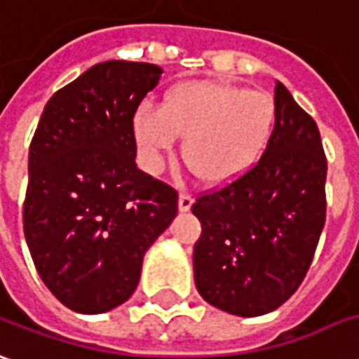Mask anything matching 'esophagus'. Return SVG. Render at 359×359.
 <instances>
[{
    "label": "esophagus",
    "instance_id": "1",
    "mask_svg": "<svg viewBox=\"0 0 359 359\" xmlns=\"http://www.w3.org/2000/svg\"><path fill=\"white\" fill-rule=\"evenodd\" d=\"M192 202H194V198H192V194H189V192H180V196H179V210L180 212H189L190 206H192Z\"/></svg>",
    "mask_w": 359,
    "mask_h": 359
}]
</instances>
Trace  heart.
<instances>
[{
	"instance_id": "heart-1",
	"label": "heart",
	"mask_w": 359,
	"mask_h": 359,
	"mask_svg": "<svg viewBox=\"0 0 359 359\" xmlns=\"http://www.w3.org/2000/svg\"><path fill=\"white\" fill-rule=\"evenodd\" d=\"M277 123L273 97L224 82H187L163 106H141L133 131L149 167L159 169L177 135L182 157L200 179L220 184L238 179L262 157Z\"/></svg>"
}]
</instances>
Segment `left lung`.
Wrapping results in <instances>:
<instances>
[{"mask_svg": "<svg viewBox=\"0 0 359 359\" xmlns=\"http://www.w3.org/2000/svg\"><path fill=\"white\" fill-rule=\"evenodd\" d=\"M275 109L262 159L192 204L202 224L192 253L196 289L238 316H262L291 299L326 220V155L316 121L281 82Z\"/></svg>", "mask_w": 359, "mask_h": 359, "instance_id": "left-lung-1", "label": "left lung"}]
</instances>
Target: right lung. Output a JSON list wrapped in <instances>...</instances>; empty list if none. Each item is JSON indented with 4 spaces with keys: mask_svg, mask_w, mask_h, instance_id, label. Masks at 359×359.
<instances>
[{
    "mask_svg": "<svg viewBox=\"0 0 359 359\" xmlns=\"http://www.w3.org/2000/svg\"><path fill=\"white\" fill-rule=\"evenodd\" d=\"M149 62L108 60L53 94L29 147L23 231L41 279L70 311L108 313L137 289L179 194L137 169L133 116L159 84Z\"/></svg>",
    "mask_w": 359,
    "mask_h": 359,
    "instance_id": "obj_1",
    "label": "right lung"
}]
</instances>
